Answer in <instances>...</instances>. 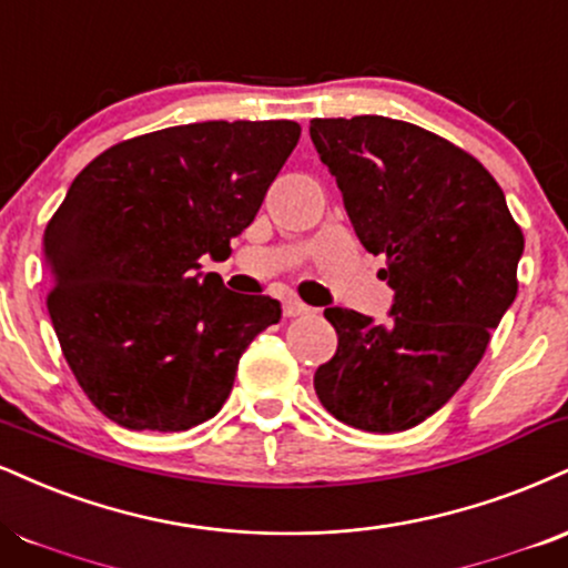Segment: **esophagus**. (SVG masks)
Segmentation results:
<instances>
[{
    "mask_svg": "<svg viewBox=\"0 0 568 568\" xmlns=\"http://www.w3.org/2000/svg\"><path fill=\"white\" fill-rule=\"evenodd\" d=\"M283 312L285 317H302V314H312V306H306L304 302H298V298L288 296L283 302Z\"/></svg>",
    "mask_w": 568,
    "mask_h": 568,
    "instance_id": "esophagus-1",
    "label": "esophagus"
}]
</instances>
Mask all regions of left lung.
Returning a JSON list of instances; mask_svg holds the SVG:
<instances>
[{"mask_svg": "<svg viewBox=\"0 0 568 568\" xmlns=\"http://www.w3.org/2000/svg\"><path fill=\"white\" fill-rule=\"evenodd\" d=\"M359 243L386 256L392 317L331 306L338 349L314 373L333 418L373 434L434 415L479 365L518 291L521 227L500 184L444 136L384 115L314 119Z\"/></svg>", "mask_w": 568, "mask_h": 568, "instance_id": "1", "label": "left lung"}]
</instances>
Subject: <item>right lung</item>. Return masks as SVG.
<instances>
[{"label": "right lung", "mask_w": 568, "mask_h": 568, "mask_svg": "<svg viewBox=\"0 0 568 568\" xmlns=\"http://www.w3.org/2000/svg\"><path fill=\"white\" fill-rule=\"evenodd\" d=\"M296 121H203L119 142L68 187L44 230L60 349L94 407L132 432L214 418L241 354L280 302L224 288L227 258L296 148Z\"/></svg>", "instance_id": "add662e5"}]
</instances>
